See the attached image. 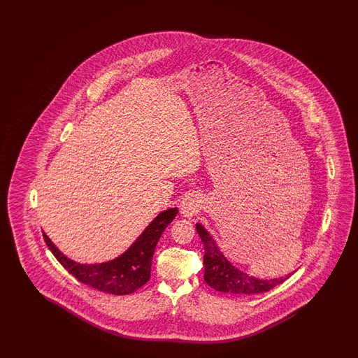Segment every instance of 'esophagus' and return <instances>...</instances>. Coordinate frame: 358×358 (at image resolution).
I'll use <instances>...</instances> for the list:
<instances>
[{
    "mask_svg": "<svg viewBox=\"0 0 358 358\" xmlns=\"http://www.w3.org/2000/svg\"><path fill=\"white\" fill-rule=\"evenodd\" d=\"M202 207V197L197 193H190L182 201V213L188 217L196 216Z\"/></svg>",
    "mask_w": 358,
    "mask_h": 358,
    "instance_id": "esophagus-1",
    "label": "esophagus"
}]
</instances>
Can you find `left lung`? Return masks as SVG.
Listing matches in <instances>:
<instances>
[{
  "label": "left lung",
  "mask_w": 358,
  "mask_h": 358,
  "mask_svg": "<svg viewBox=\"0 0 358 358\" xmlns=\"http://www.w3.org/2000/svg\"><path fill=\"white\" fill-rule=\"evenodd\" d=\"M198 236L205 245L203 255V265H205V282L213 289L241 294V296H252L273 289L276 285L285 282L290 275L285 278L273 279V280H262L244 274L243 271L233 266L225 256L219 251L213 236H210L201 224L196 225Z\"/></svg>",
  "instance_id": "8db88e82"
}]
</instances>
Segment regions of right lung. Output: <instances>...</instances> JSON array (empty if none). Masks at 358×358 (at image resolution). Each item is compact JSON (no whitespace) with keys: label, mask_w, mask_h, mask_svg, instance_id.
<instances>
[{"label":"right lung","mask_w":358,"mask_h":358,"mask_svg":"<svg viewBox=\"0 0 358 358\" xmlns=\"http://www.w3.org/2000/svg\"><path fill=\"white\" fill-rule=\"evenodd\" d=\"M178 208L161 213L120 257L99 265H82L65 257L43 233L47 247L56 259L80 282L94 289L122 296L139 289L150 280L153 253L161 234L176 219Z\"/></svg>","instance_id":"obj_1"}]
</instances>
